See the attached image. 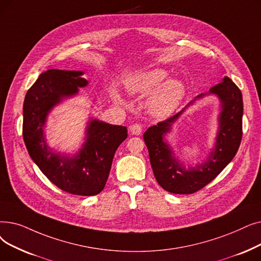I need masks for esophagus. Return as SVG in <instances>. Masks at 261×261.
Returning a JSON list of instances; mask_svg holds the SVG:
<instances>
[{
    "label": "esophagus",
    "instance_id": "esophagus-1",
    "mask_svg": "<svg viewBox=\"0 0 261 261\" xmlns=\"http://www.w3.org/2000/svg\"><path fill=\"white\" fill-rule=\"evenodd\" d=\"M142 126L140 123H133L130 127V132L134 135H140L142 133Z\"/></svg>",
    "mask_w": 261,
    "mask_h": 261
}]
</instances>
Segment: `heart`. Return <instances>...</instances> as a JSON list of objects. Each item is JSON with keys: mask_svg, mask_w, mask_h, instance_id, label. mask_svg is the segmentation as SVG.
<instances>
[{"mask_svg": "<svg viewBox=\"0 0 261 261\" xmlns=\"http://www.w3.org/2000/svg\"><path fill=\"white\" fill-rule=\"evenodd\" d=\"M168 72L161 68L143 71L128 82V89L133 94H147L154 89L149 98L148 106L155 115L171 114L184 100L187 88L184 82L171 79L165 83Z\"/></svg>", "mask_w": 261, "mask_h": 261, "instance_id": "heart-1", "label": "heart"}]
</instances>
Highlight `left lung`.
I'll list each match as a JSON object with an SVG mask.
<instances>
[{
	"label": "left lung",
	"instance_id": "1",
	"mask_svg": "<svg viewBox=\"0 0 261 261\" xmlns=\"http://www.w3.org/2000/svg\"><path fill=\"white\" fill-rule=\"evenodd\" d=\"M209 94L217 95L221 100L222 111L219 116V131L213 150L207 161L195 167L186 169L175 158V153L164 137L171 131L172 124L184 111L193 103L190 102L182 111L171 118L158 122L144 133V141L148 148L150 164L158 184L174 194H192L206 187L230 163L236 155L242 139L243 100L241 90L228 76L209 89ZM203 94L197 96L202 98Z\"/></svg>",
	"mask_w": 261,
	"mask_h": 261
}]
</instances>
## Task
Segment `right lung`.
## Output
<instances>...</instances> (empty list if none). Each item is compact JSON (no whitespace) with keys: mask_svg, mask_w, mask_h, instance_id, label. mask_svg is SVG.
<instances>
[{"mask_svg":"<svg viewBox=\"0 0 261 261\" xmlns=\"http://www.w3.org/2000/svg\"><path fill=\"white\" fill-rule=\"evenodd\" d=\"M83 73L60 69L42 72L25 95L22 134L32 160L53 185L67 193L93 196L105 189L115 151L128 137L127 127L92 119L82 149L71 158L50 149L43 135L53 107L88 84Z\"/></svg>","mask_w":261,"mask_h":261,"instance_id":"add662e5","label":"right lung"}]
</instances>
